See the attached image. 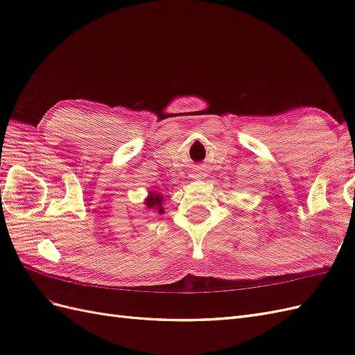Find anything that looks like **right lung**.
<instances>
[{
  "instance_id": "obj_1",
  "label": "right lung",
  "mask_w": 355,
  "mask_h": 355,
  "mask_svg": "<svg viewBox=\"0 0 355 355\" xmlns=\"http://www.w3.org/2000/svg\"><path fill=\"white\" fill-rule=\"evenodd\" d=\"M145 206L148 209L158 210V213H163L164 211L163 194H159V192H155V191H151V192H149V196L145 198Z\"/></svg>"
}]
</instances>
